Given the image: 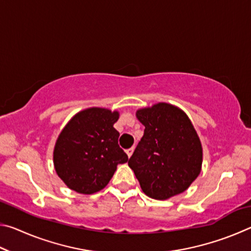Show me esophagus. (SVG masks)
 Returning <instances> with one entry per match:
<instances>
[{"mask_svg": "<svg viewBox=\"0 0 251 251\" xmlns=\"http://www.w3.org/2000/svg\"><path fill=\"white\" fill-rule=\"evenodd\" d=\"M133 151H134V147L128 148V150L126 151V154H127V156L130 157V156H131V154H133Z\"/></svg>", "mask_w": 251, "mask_h": 251, "instance_id": "1", "label": "esophagus"}]
</instances>
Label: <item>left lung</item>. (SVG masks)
Instances as JSON below:
<instances>
[{
  "label": "left lung",
  "instance_id": "1",
  "mask_svg": "<svg viewBox=\"0 0 251 251\" xmlns=\"http://www.w3.org/2000/svg\"><path fill=\"white\" fill-rule=\"evenodd\" d=\"M144 136L128 160L147 196L165 201L188 188L201 174L202 148L181 109L158 103L136 113Z\"/></svg>",
  "mask_w": 251,
  "mask_h": 251
}]
</instances>
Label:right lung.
<instances>
[{
    "label": "right lung",
    "instance_id": "obj_1",
    "mask_svg": "<svg viewBox=\"0 0 251 251\" xmlns=\"http://www.w3.org/2000/svg\"><path fill=\"white\" fill-rule=\"evenodd\" d=\"M118 117V112L93 107L67 123L55 144L54 166L69 188L85 195L100 192L117 165L128 160L118 145L120 133L113 127Z\"/></svg>",
    "mask_w": 251,
    "mask_h": 251
}]
</instances>
